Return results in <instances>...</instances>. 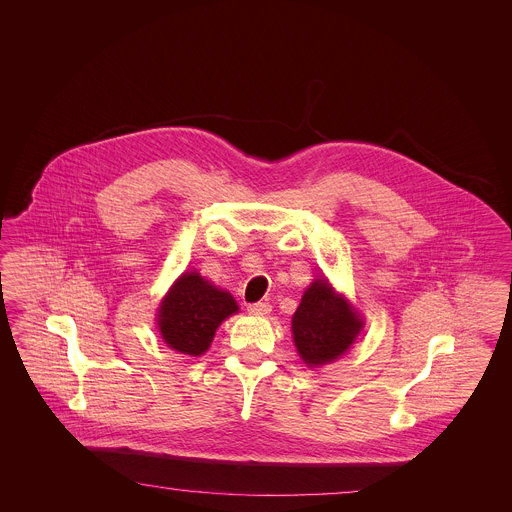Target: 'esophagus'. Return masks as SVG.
<instances>
[{"instance_id":"obj_1","label":"esophagus","mask_w":512,"mask_h":512,"mask_svg":"<svg viewBox=\"0 0 512 512\" xmlns=\"http://www.w3.org/2000/svg\"><path fill=\"white\" fill-rule=\"evenodd\" d=\"M270 309H272V307H270L268 303H263V301H259V303H249V305H247V311L253 313V315H268Z\"/></svg>"}]
</instances>
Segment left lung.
Instances as JSON below:
<instances>
[{"instance_id":"1","label":"left lung","mask_w":512,"mask_h":512,"mask_svg":"<svg viewBox=\"0 0 512 512\" xmlns=\"http://www.w3.org/2000/svg\"><path fill=\"white\" fill-rule=\"evenodd\" d=\"M361 326V318L349 303L332 290L326 278H317L293 315V341L307 365H326L349 349Z\"/></svg>"}]
</instances>
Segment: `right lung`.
I'll return each instance as SVG.
<instances>
[{
    "label": "right lung",
    "instance_id": "obj_1",
    "mask_svg": "<svg viewBox=\"0 0 512 512\" xmlns=\"http://www.w3.org/2000/svg\"><path fill=\"white\" fill-rule=\"evenodd\" d=\"M236 311L230 293L211 286L197 272H186L161 303L159 330L169 347L195 357L209 349L220 322Z\"/></svg>",
    "mask_w": 512,
    "mask_h": 512
}]
</instances>
